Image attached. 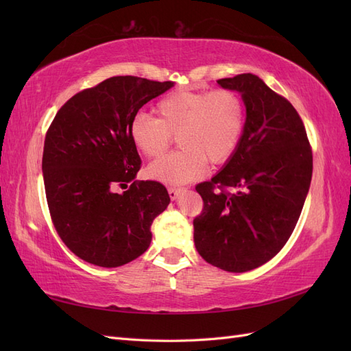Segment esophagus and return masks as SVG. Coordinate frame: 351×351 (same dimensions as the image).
Instances as JSON below:
<instances>
[{
	"label": "esophagus",
	"instance_id": "1",
	"mask_svg": "<svg viewBox=\"0 0 351 351\" xmlns=\"http://www.w3.org/2000/svg\"><path fill=\"white\" fill-rule=\"evenodd\" d=\"M180 192H182V189L180 187H168V195H169V197H171V200H176L178 197Z\"/></svg>",
	"mask_w": 351,
	"mask_h": 351
}]
</instances>
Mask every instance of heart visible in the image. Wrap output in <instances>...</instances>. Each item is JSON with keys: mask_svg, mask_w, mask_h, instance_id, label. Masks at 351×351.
<instances>
[{"mask_svg": "<svg viewBox=\"0 0 351 351\" xmlns=\"http://www.w3.org/2000/svg\"><path fill=\"white\" fill-rule=\"evenodd\" d=\"M155 117L141 112L130 124L134 146L147 158L161 156L177 136L178 151L156 159L146 173L156 182L182 184L212 165L228 162L246 127V107L230 89L176 90L156 104Z\"/></svg>", "mask_w": 351, "mask_h": 351, "instance_id": "b5f03b06", "label": "heart"}]
</instances>
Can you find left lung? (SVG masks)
<instances>
[{
    "mask_svg": "<svg viewBox=\"0 0 351 351\" xmlns=\"http://www.w3.org/2000/svg\"><path fill=\"white\" fill-rule=\"evenodd\" d=\"M237 90L246 127L236 154L210 182L193 219L195 246L208 263L246 272L267 263L290 239L309 192L313 159L299 112L250 73L219 79Z\"/></svg>",
    "mask_w": 351,
    "mask_h": 351,
    "instance_id": "1",
    "label": "left lung"
}]
</instances>
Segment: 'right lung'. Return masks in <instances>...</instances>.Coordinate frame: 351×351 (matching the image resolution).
<instances>
[{
    "mask_svg": "<svg viewBox=\"0 0 351 351\" xmlns=\"http://www.w3.org/2000/svg\"><path fill=\"white\" fill-rule=\"evenodd\" d=\"M173 84L110 77L74 95L52 120L42 156L47 202L58 236L80 259L115 268L149 247L169 196L161 183L134 180L142 161L130 124Z\"/></svg>",
    "mask_w": 351,
    "mask_h": 351,
    "instance_id": "obj_1",
    "label": "right lung"
}]
</instances>
